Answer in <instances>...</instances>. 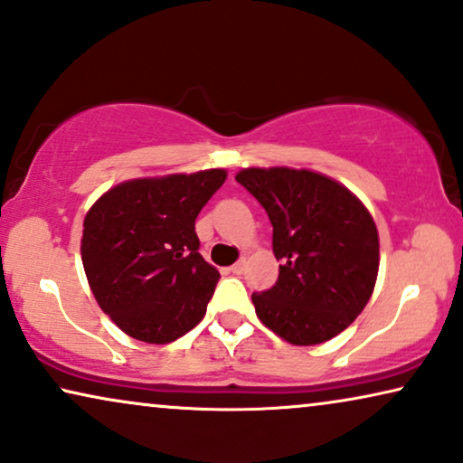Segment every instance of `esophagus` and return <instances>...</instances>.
Returning a JSON list of instances; mask_svg holds the SVG:
<instances>
[{
	"instance_id": "1",
	"label": "esophagus",
	"mask_w": 463,
	"mask_h": 463,
	"mask_svg": "<svg viewBox=\"0 0 463 463\" xmlns=\"http://www.w3.org/2000/svg\"><path fill=\"white\" fill-rule=\"evenodd\" d=\"M244 268H246V261H244V259H240L238 263H233V265H232L230 271H232V274L240 276V274H242V271H244Z\"/></svg>"
}]
</instances>
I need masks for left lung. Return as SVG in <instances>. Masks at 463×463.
<instances>
[{
	"label": "left lung",
	"instance_id": "1",
	"mask_svg": "<svg viewBox=\"0 0 463 463\" xmlns=\"http://www.w3.org/2000/svg\"><path fill=\"white\" fill-rule=\"evenodd\" d=\"M236 181L268 213L282 261L274 287L252 293L259 320L293 345L345 331L369 303L379 271V236L366 206L306 168H244Z\"/></svg>",
	"mask_w": 463,
	"mask_h": 463
}]
</instances>
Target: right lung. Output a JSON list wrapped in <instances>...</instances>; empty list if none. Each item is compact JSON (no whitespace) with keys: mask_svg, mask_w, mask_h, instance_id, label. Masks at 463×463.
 <instances>
[{"mask_svg":"<svg viewBox=\"0 0 463 463\" xmlns=\"http://www.w3.org/2000/svg\"><path fill=\"white\" fill-rule=\"evenodd\" d=\"M223 168L132 179L84 219L81 263L100 309L132 339L170 344L204 318L219 271L200 255L195 217Z\"/></svg>","mask_w":463,"mask_h":463,"instance_id":"right-lung-1","label":"right lung"}]
</instances>
